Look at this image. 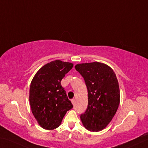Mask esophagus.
<instances>
[{
	"instance_id": "esophagus-1",
	"label": "esophagus",
	"mask_w": 148,
	"mask_h": 148,
	"mask_svg": "<svg viewBox=\"0 0 148 148\" xmlns=\"http://www.w3.org/2000/svg\"><path fill=\"white\" fill-rule=\"evenodd\" d=\"M71 103H72V104L73 105H75V99H71Z\"/></svg>"
}]
</instances>
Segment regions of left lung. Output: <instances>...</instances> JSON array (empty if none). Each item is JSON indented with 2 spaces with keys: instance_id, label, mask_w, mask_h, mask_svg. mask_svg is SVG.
<instances>
[{
  "instance_id": "1",
  "label": "left lung",
  "mask_w": 148,
  "mask_h": 148,
  "mask_svg": "<svg viewBox=\"0 0 148 148\" xmlns=\"http://www.w3.org/2000/svg\"><path fill=\"white\" fill-rule=\"evenodd\" d=\"M75 69L84 79L88 105L81 115L85 128L98 132L108 125L117 111L120 101L118 79L107 65L95 62L77 64Z\"/></svg>"
}]
</instances>
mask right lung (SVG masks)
Wrapping results in <instances>:
<instances>
[{
    "label": "right lung",
    "instance_id": "obj_1",
    "mask_svg": "<svg viewBox=\"0 0 148 148\" xmlns=\"http://www.w3.org/2000/svg\"><path fill=\"white\" fill-rule=\"evenodd\" d=\"M73 64L52 61L41 67L31 82L29 101L34 116L41 127L53 130L60 125L73 105L61 85V81Z\"/></svg>",
    "mask_w": 148,
    "mask_h": 148
}]
</instances>
